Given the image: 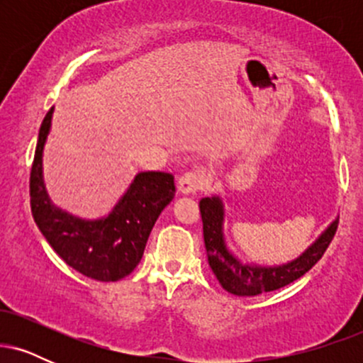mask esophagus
I'll list each match as a JSON object with an SVG mask.
<instances>
[{
    "mask_svg": "<svg viewBox=\"0 0 363 363\" xmlns=\"http://www.w3.org/2000/svg\"><path fill=\"white\" fill-rule=\"evenodd\" d=\"M179 191H181L182 194H194L198 193L199 189H203L205 187V174L199 172V170H187V172L182 174L181 177H179Z\"/></svg>",
    "mask_w": 363,
    "mask_h": 363,
    "instance_id": "1",
    "label": "esophagus"
}]
</instances>
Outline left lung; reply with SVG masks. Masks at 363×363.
Returning <instances> with one entry per match:
<instances>
[{
  "label": "left lung",
  "instance_id": "1",
  "mask_svg": "<svg viewBox=\"0 0 363 363\" xmlns=\"http://www.w3.org/2000/svg\"><path fill=\"white\" fill-rule=\"evenodd\" d=\"M199 213L203 220L208 262L215 277L227 291L234 295H247V297L278 290L303 277L324 256L338 228V220H336L298 259L273 268H259V266L242 264L225 247L222 234L223 208L218 198H203L199 201Z\"/></svg>",
  "mask_w": 363,
  "mask_h": 363
}]
</instances>
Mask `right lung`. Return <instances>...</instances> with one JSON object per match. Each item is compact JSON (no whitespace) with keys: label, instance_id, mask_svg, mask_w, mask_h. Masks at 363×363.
I'll use <instances>...</instances> for the list:
<instances>
[{"label":"right lung","instance_id":"add662e5","mask_svg":"<svg viewBox=\"0 0 363 363\" xmlns=\"http://www.w3.org/2000/svg\"><path fill=\"white\" fill-rule=\"evenodd\" d=\"M52 107L40 124L30 170V210L40 234L57 256L78 273L97 281H118L138 266L158 215L176 194L172 174L141 172L112 213L85 222L57 210L43 182V148Z\"/></svg>","mask_w":363,"mask_h":363}]
</instances>
